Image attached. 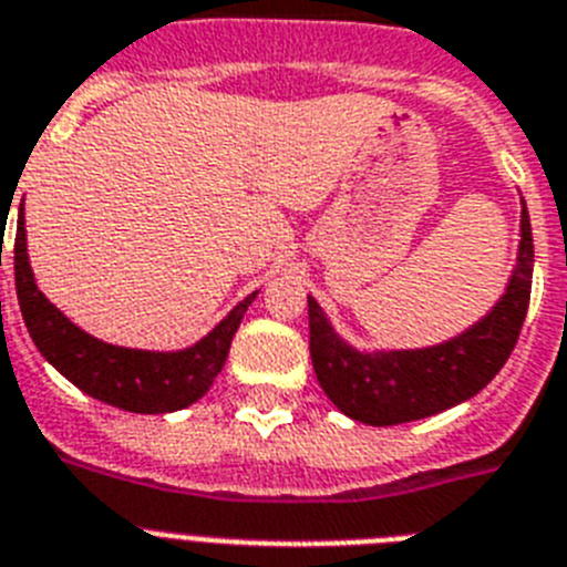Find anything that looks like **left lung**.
<instances>
[{"instance_id":"obj_1","label":"left lung","mask_w":567,"mask_h":567,"mask_svg":"<svg viewBox=\"0 0 567 567\" xmlns=\"http://www.w3.org/2000/svg\"><path fill=\"white\" fill-rule=\"evenodd\" d=\"M534 236L525 199L519 254L499 302L460 337L416 351H357L344 342L313 297H308L311 359L328 400L365 425L425 420L471 400L508 362L530 302Z\"/></svg>"}]
</instances>
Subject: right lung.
<instances>
[{"label": "right lung", "mask_w": 567, "mask_h": 567, "mask_svg": "<svg viewBox=\"0 0 567 567\" xmlns=\"http://www.w3.org/2000/svg\"><path fill=\"white\" fill-rule=\"evenodd\" d=\"M13 270H17V297L22 319L28 324L39 353L71 379L79 391L93 400L131 413H171L194 405L214 385L230 351V339L243 322L256 293L245 297L234 311L216 324L208 337L182 351H140L120 348L91 337L71 322L56 305L37 288L28 239H24V214L19 210L17 245H13Z\"/></svg>", "instance_id": "1"}]
</instances>
